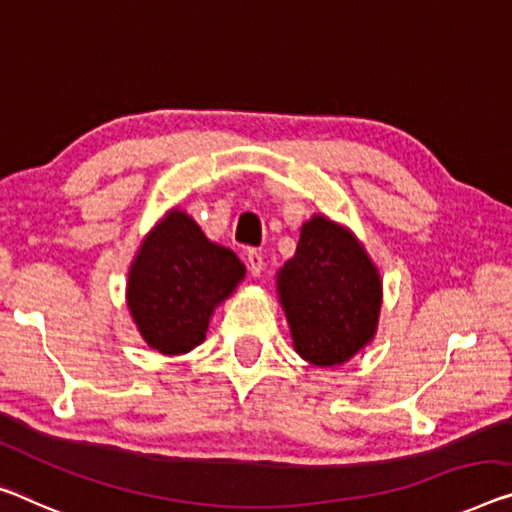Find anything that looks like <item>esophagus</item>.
Returning <instances> with one entry per match:
<instances>
[{
	"label": "esophagus",
	"instance_id": "obj_1",
	"mask_svg": "<svg viewBox=\"0 0 512 512\" xmlns=\"http://www.w3.org/2000/svg\"><path fill=\"white\" fill-rule=\"evenodd\" d=\"M247 265H249V272H251V277H261V272H263V254L261 251H256V249H249L247 251Z\"/></svg>",
	"mask_w": 512,
	"mask_h": 512
}]
</instances>
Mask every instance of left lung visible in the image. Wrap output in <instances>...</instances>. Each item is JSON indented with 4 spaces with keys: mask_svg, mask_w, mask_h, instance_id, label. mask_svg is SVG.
Listing matches in <instances>:
<instances>
[{
    "mask_svg": "<svg viewBox=\"0 0 512 512\" xmlns=\"http://www.w3.org/2000/svg\"><path fill=\"white\" fill-rule=\"evenodd\" d=\"M277 297L297 355L334 368L375 338L382 277L348 226L316 212L302 224L295 256L277 270Z\"/></svg>",
    "mask_w": 512,
    "mask_h": 512,
    "instance_id": "1",
    "label": "left lung"
}]
</instances>
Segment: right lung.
<instances>
[{
    "instance_id": "obj_1",
    "label": "right lung",
    "mask_w": 512,
    "mask_h": 512,
    "mask_svg": "<svg viewBox=\"0 0 512 512\" xmlns=\"http://www.w3.org/2000/svg\"><path fill=\"white\" fill-rule=\"evenodd\" d=\"M247 267L206 238L178 206L144 235L130 263L125 304L137 332L160 355H187L206 341L212 313L235 293Z\"/></svg>"
}]
</instances>
